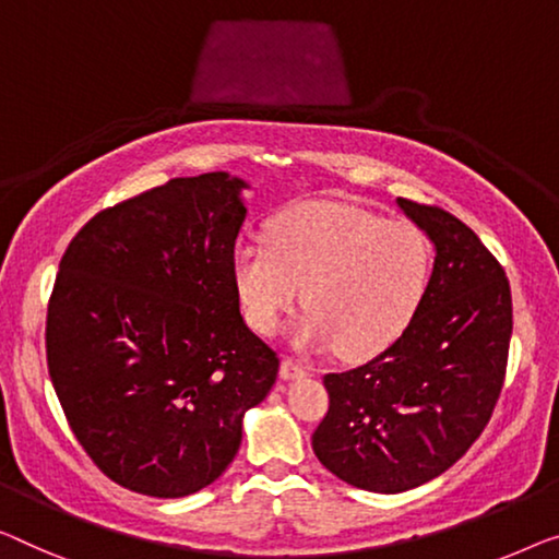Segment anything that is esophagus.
Instances as JSON below:
<instances>
[{
  "label": "esophagus",
  "instance_id": "esophagus-1",
  "mask_svg": "<svg viewBox=\"0 0 559 559\" xmlns=\"http://www.w3.org/2000/svg\"><path fill=\"white\" fill-rule=\"evenodd\" d=\"M306 377V369L298 361L294 359H283L281 361V379L288 381V379H301Z\"/></svg>",
  "mask_w": 559,
  "mask_h": 559
}]
</instances>
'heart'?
Segmentation results:
<instances>
[{
  "mask_svg": "<svg viewBox=\"0 0 559 559\" xmlns=\"http://www.w3.org/2000/svg\"><path fill=\"white\" fill-rule=\"evenodd\" d=\"M431 276V243L406 221L348 203L276 215L263 243L233 253V283L251 326L271 336L304 298L296 346L371 356L402 336Z\"/></svg>",
  "mask_w": 559,
  "mask_h": 559,
  "instance_id": "b5f03b06",
  "label": "heart"
}]
</instances>
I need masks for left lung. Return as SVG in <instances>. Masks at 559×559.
<instances>
[{
  "mask_svg": "<svg viewBox=\"0 0 559 559\" xmlns=\"http://www.w3.org/2000/svg\"><path fill=\"white\" fill-rule=\"evenodd\" d=\"M435 243L427 294L386 352L326 373L319 462L346 485L399 495L439 477L485 431L504 384L510 281L477 233L435 205L396 198Z\"/></svg>",
  "mask_w": 559,
  "mask_h": 559,
  "instance_id": "left-lung-1",
  "label": "left lung"
}]
</instances>
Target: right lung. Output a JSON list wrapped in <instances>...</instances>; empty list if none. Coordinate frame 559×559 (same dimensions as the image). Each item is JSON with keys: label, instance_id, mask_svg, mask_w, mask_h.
<instances>
[{"label": "right lung", "instance_id": "add662e5", "mask_svg": "<svg viewBox=\"0 0 559 559\" xmlns=\"http://www.w3.org/2000/svg\"><path fill=\"white\" fill-rule=\"evenodd\" d=\"M246 188L175 178L97 213L60 261L49 379L90 460L132 492L175 499L218 479L276 384L278 356L233 283Z\"/></svg>", "mask_w": 559, "mask_h": 559}]
</instances>
